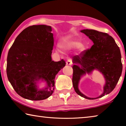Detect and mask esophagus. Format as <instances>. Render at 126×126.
<instances>
[{"label":"esophagus","instance_id":"1","mask_svg":"<svg viewBox=\"0 0 126 126\" xmlns=\"http://www.w3.org/2000/svg\"><path fill=\"white\" fill-rule=\"evenodd\" d=\"M66 64L67 65H72L73 64V62H72V59H68V61L66 62Z\"/></svg>","mask_w":126,"mask_h":126}]
</instances>
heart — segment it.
<instances>
[{"mask_svg": "<svg viewBox=\"0 0 126 126\" xmlns=\"http://www.w3.org/2000/svg\"><path fill=\"white\" fill-rule=\"evenodd\" d=\"M80 43L74 40L66 39L61 43V47L64 50H71L72 49L78 48L80 46ZM58 50V49H57Z\"/></svg>", "mask_w": 126, "mask_h": 126, "instance_id": "heart-1", "label": "heart"}]
</instances>
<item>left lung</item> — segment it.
Instances as JSON below:
<instances>
[{"instance_id": "8db88e82", "label": "left lung", "mask_w": 126, "mask_h": 126, "mask_svg": "<svg viewBox=\"0 0 126 126\" xmlns=\"http://www.w3.org/2000/svg\"><path fill=\"white\" fill-rule=\"evenodd\" d=\"M94 43L91 48L73 57L72 82L76 92L88 99H95L110 93L116 87L122 72L120 49L111 36L106 33L93 29L80 31ZM94 69L104 74L106 79L103 94L97 98H89L79 91L78 85L80 77Z\"/></svg>"}]
</instances>
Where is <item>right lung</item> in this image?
<instances>
[{
    "mask_svg": "<svg viewBox=\"0 0 126 126\" xmlns=\"http://www.w3.org/2000/svg\"><path fill=\"white\" fill-rule=\"evenodd\" d=\"M52 27L32 25L16 38L7 57V74L15 91L24 98L40 101L52 94L56 74L64 67L63 59L52 60L54 38ZM45 80L47 87L38 90L36 81Z\"/></svg>",
    "mask_w": 126,
    "mask_h": 126,
    "instance_id": "1",
    "label": "right lung"
}]
</instances>
